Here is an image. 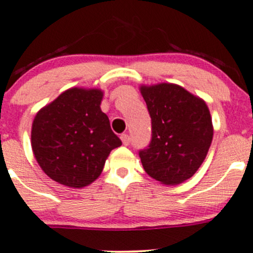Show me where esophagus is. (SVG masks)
<instances>
[{"label": "esophagus", "mask_w": 253, "mask_h": 253, "mask_svg": "<svg viewBox=\"0 0 253 253\" xmlns=\"http://www.w3.org/2000/svg\"><path fill=\"white\" fill-rule=\"evenodd\" d=\"M121 140H122V143H124V145H128L129 143H131V137L126 133L121 134Z\"/></svg>", "instance_id": "esophagus-1"}]
</instances>
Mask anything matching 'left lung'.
I'll list each match as a JSON object with an SVG mask.
<instances>
[{"label":"left lung","mask_w":253,"mask_h":253,"mask_svg":"<svg viewBox=\"0 0 253 253\" xmlns=\"http://www.w3.org/2000/svg\"><path fill=\"white\" fill-rule=\"evenodd\" d=\"M151 118V139L139 150L145 172L164 184H178L201 166L213 137L206 103L173 84L142 86Z\"/></svg>","instance_id":"left-lung-1"}]
</instances>
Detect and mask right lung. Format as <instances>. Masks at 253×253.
<instances>
[{
    "instance_id": "obj_1",
    "label": "right lung",
    "mask_w": 253,
    "mask_h": 253,
    "mask_svg": "<svg viewBox=\"0 0 253 253\" xmlns=\"http://www.w3.org/2000/svg\"><path fill=\"white\" fill-rule=\"evenodd\" d=\"M103 92L70 88L36 114L31 147L40 167L55 182L82 188L102 173L122 142L100 110Z\"/></svg>"
}]
</instances>
